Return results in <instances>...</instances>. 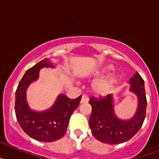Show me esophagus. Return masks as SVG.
Returning a JSON list of instances; mask_svg holds the SVG:
<instances>
[{"mask_svg":"<svg viewBox=\"0 0 159 159\" xmlns=\"http://www.w3.org/2000/svg\"><path fill=\"white\" fill-rule=\"evenodd\" d=\"M88 102V98L86 96V95H83L82 98H81L80 103H86V102Z\"/></svg>","mask_w":159,"mask_h":159,"instance_id":"esophagus-1","label":"esophagus"}]
</instances>
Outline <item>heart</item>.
I'll list each match as a JSON object with an SVG mask.
<instances>
[{
  "label": "heart",
  "instance_id": "b5f03b06",
  "mask_svg": "<svg viewBox=\"0 0 159 159\" xmlns=\"http://www.w3.org/2000/svg\"><path fill=\"white\" fill-rule=\"evenodd\" d=\"M113 70L114 67L112 65H106L84 74V77L97 80L92 84V91L94 95L102 97L109 95L112 92L119 83L120 76L118 74H111L105 78L103 77Z\"/></svg>",
  "mask_w": 159,
  "mask_h": 159
}]
</instances>
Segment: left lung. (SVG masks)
I'll return each mask as SVG.
<instances>
[{"label": "left lung", "mask_w": 159, "mask_h": 159, "mask_svg": "<svg viewBox=\"0 0 159 159\" xmlns=\"http://www.w3.org/2000/svg\"><path fill=\"white\" fill-rule=\"evenodd\" d=\"M129 92L136 95L138 105L134 116L129 119H121L115 111L113 94L103 99L91 98L92 107L89 126L95 139L103 143L119 144L130 139L139 131L145 119L147 110L144 80L138 72L130 79Z\"/></svg>", "instance_id": "8db88e82"}]
</instances>
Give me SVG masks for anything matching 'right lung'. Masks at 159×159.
<instances>
[{"mask_svg":"<svg viewBox=\"0 0 159 159\" xmlns=\"http://www.w3.org/2000/svg\"><path fill=\"white\" fill-rule=\"evenodd\" d=\"M43 67L56 68L57 64L45 58L27 70L16 91L15 112L20 126L28 135L37 141L54 142L65 134L70 117L78 107L81 95L71 99L60 94L51 107L41 111L32 109L27 100V90L32 83L38 80Z\"/></svg>","mask_w":159,"mask_h":159,"instance_id":"right-lung-1","label":"right lung"}]
</instances>
